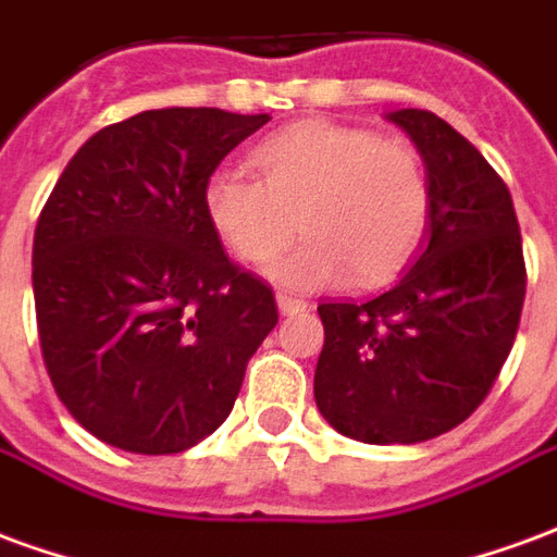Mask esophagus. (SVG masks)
<instances>
[{
	"label": "esophagus",
	"instance_id": "34e87169",
	"mask_svg": "<svg viewBox=\"0 0 557 557\" xmlns=\"http://www.w3.org/2000/svg\"><path fill=\"white\" fill-rule=\"evenodd\" d=\"M277 307L283 315H292V313H301V310H307L310 304L304 301V298H298V295H289V292H277Z\"/></svg>",
	"mask_w": 557,
	"mask_h": 557
}]
</instances>
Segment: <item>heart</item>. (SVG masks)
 I'll return each mask as SVG.
<instances>
[{
  "mask_svg": "<svg viewBox=\"0 0 557 557\" xmlns=\"http://www.w3.org/2000/svg\"><path fill=\"white\" fill-rule=\"evenodd\" d=\"M259 170H220L206 184L211 230L247 265H265L307 232L295 250L268 268L295 289L349 277L375 286L394 277L418 250L430 223V175L411 146L337 122H298L253 151Z\"/></svg>",
  "mask_w": 557,
  "mask_h": 557,
  "instance_id": "1",
  "label": "heart"
}]
</instances>
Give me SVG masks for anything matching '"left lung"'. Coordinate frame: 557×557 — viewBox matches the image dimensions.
<instances>
[{"label":"left lung","instance_id":"8db88e82","mask_svg":"<svg viewBox=\"0 0 557 557\" xmlns=\"http://www.w3.org/2000/svg\"><path fill=\"white\" fill-rule=\"evenodd\" d=\"M430 172V242L387 292L319 304L315 406L343 435L414 444L490 397L525 304V256L502 175L430 110L387 115Z\"/></svg>","mask_w":557,"mask_h":557}]
</instances>
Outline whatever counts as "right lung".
Segmentation results:
<instances>
[{
	"instance_id": "obj_1",
	"label": "right lung",
	"mask_w": 557,
	"mask_h": 557,
	"mask_svg": "<svg viewBox=\"0 0 557 557\" xmlns=\"http://www.w3.org/2000/svg\"><path fill=\"white\" fill-rule=\"evenodd\" d=\"M265 122L146 110L101 127L47 196L32 247L38 339L55 394L95 438L182 454L230 418L277 301L223 253L202 196Z\"/></svg>"
}]
</instances>
